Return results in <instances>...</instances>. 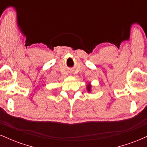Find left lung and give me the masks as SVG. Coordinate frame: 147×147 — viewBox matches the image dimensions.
I'll use <instances>...</instances> for the list:
<instances>
[{
  "label": "left lung",
  "instance_id": "8db88e82",
  "mask_svg": "<svg viewBox=\"0 0 147 147\" xmlns=\"http://www.w3.org/2000/svg\"><path fill=\"white\" fill-rule=\"evenodd\" d=\"M91 88H92V86H91L90 83L86 85V90H87L88 93H90V92H91V91H92V89H91Z\"/></svg>",
  "mask_w": 147,
  "mask_h": 147
}]
</instances>
